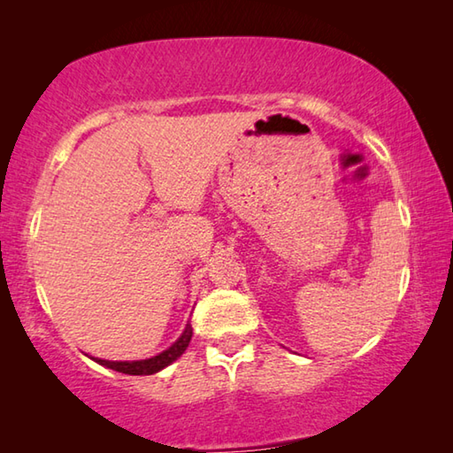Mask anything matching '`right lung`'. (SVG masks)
Masks as SVG:
<instances>
[{
  "instance_id": "add662e5",
  "label": "right lung",
  "mask_w": 453,
  "mask_h": 453,
  "mask_svg": "<svg viewBox=\"0 0 453 453\" xmlns=\"http://www.w3.org/2000/svg\"><path fill=\"white\" fill-rule=\"evenodd\" d=\"M191 334H194V329H191V324L186 326L183 329V334L178 342L173 343L172 348H167L162 354L156 356V357H150V359H142V362H107V359H96L97 364H102L105 367H110V370H116L121 373H129V375H151L159 370H164L165 365H170L172 362H175L186 348L189 346V340H191Z\"/></svg>"
}]
</instances>
